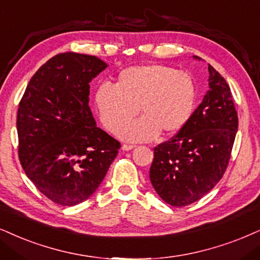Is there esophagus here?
<instances>
[{"mask_svg": "<svg viewBox=\"0 0 260 260\" xmlns=\"http://www.w3.org/2000/svg\"><path fill=\"white\" fill-rule=\"evenodd\" d=\"M134 147H136L134 145H128V144H123L121 149H122L123 151H131V150H133Z\"/></svg>", "mask_w": 260, "mask_h": 260, "instance_id": "obj_1", "label": "esophagus"}]
</instances>
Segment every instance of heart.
I'll return each mask as SVG.
<instances>
[{"mask_svg": "<svg viewBox=\"0 0 260 260\" xmlns=\"http://www.w3.org/2000/svg\"><path fill=\"white\" fill-rule=\"evenodd\" d=\"M197 86L186 72L160 63L133 66L119 74L116 85L102 84L94 104L102 123L124 141L143 143L175 136L194 113ZM143 117L126 122L137 113ZM127 124L126 125L125 123Z\"/></svg>", "mask_w": 260, "mask_h": 260, "instance_id": "heart-1", "label": "heart"}]
</instances>
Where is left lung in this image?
I'll return each mask as SVG.
<instances>
[{
  "mask_svg": "<svg viewBox=\"0 0 260 260\" xmlns=\"http://www.w3.org/2000/svg\"><path fill=\"white\" fill-rule=\"evenodd\" d=\"M208 81L209 90L185 128L153 150L150 181L164 202L177 208L197 202L217 185L238 132L231 88L211 64Z\"/></svg>",
  "mask_w": 260,
  "mask_h": 260,
  "instance_id": "obj_1",
  "label": "left lung"
}]
</instances>
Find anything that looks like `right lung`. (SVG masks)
<instances>
[{
	"label": "right lung",
	"mask_w": 260,
	"mask_h": 260,
	"mask_svg": "<svg viewBox=\"0 0 260 260\" xmlns=\"http://www.w3.org/2000/svg\"><path fill=\"white\" fill-rule=\"evenodd\" d=\"M108 64L91 55L63 52L31 78L19 104V158L47 198L73 206L96 192L120 143L96 126L90 83Z\"/></svg>",
	"instance_id": "1"
}]
</instances>
